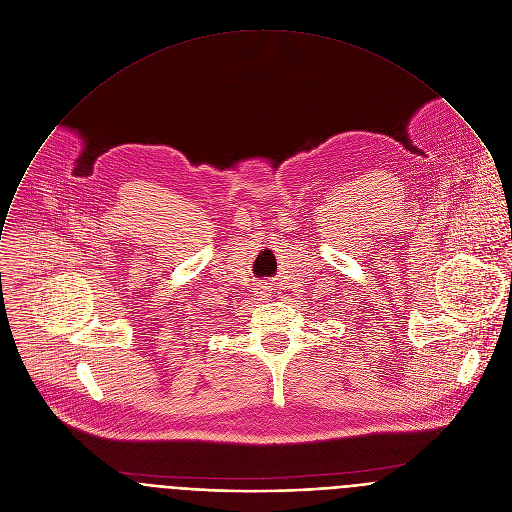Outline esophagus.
<instances>
[{
    "label": "esophagus",
    "mask_w": 512,
    "mask_h": 512,
    "mask_svg": "<svg viewBox=\"0 0 512 512\" xmlns=\"http://www.w3.org/2000/svg\"><path fill=\"white\" fill-rule=\"evenodd\" d=\"M257 289H259V291H257V294H259L261 298H265V296H269V294H271V289H269V285H265V283H263V285H257Z\"/></svg>",
    "instance_id": "1"
}]
</instances>
